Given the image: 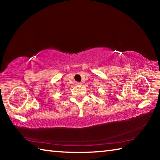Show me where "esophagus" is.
I'll return each instance as SVG.
<instances>
[{
  "label": "esophagus",
  "instance_id": "obj_1",
  "mask_svg": "<svg viewBox=\"0 0 160 160\" xmlns=\"http://www.w3.org/2000/svg\"><path fill=\"white\" fill-rule=\"evenodd\" d=\"M76 85H82V83L79 82H76Z\"/></svg>",
  "mask_w": 160,
  "mask_h": 160
}]
</instances>
